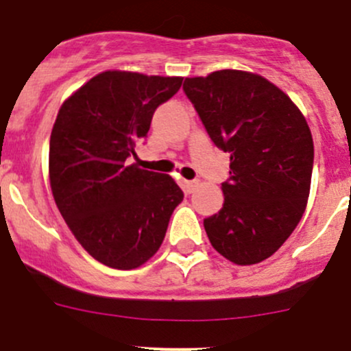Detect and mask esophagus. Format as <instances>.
Wrapping results in <instances>:
<instances>
[{
  "label": "esophagus",
  "instance_id": "esophagus-1",
  "mask_svg": "<svg viewBox=\"0 0 351 351\" xmlns=\"http://www.w3.org/2000/svg\"><path fill=\"white\" fill-rule=\"evenodd\" d=\"M197 185H198L197 180H185V182H183V186H185L186 193H192L193 190H195Z\"/></svg>",
  "mask_w": 351,
  "mask_h": 351
}]
</instances>
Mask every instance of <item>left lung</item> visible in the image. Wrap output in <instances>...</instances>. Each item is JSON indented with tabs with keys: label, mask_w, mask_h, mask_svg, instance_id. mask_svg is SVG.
Wrapping results in <instances>:
<instances>
[{
	"label": "left lung",
	"mask_w": 351,
	"mask_h": 351,
	"mask_svg": "<svg viewBox=\"0 0 351 351\" xmlns=\"http://www.w3.org/2000/svg\"><path fill=\"white\" fill-rule=\"evenodd\" d=\"M183 91L212 143L231 154L224 205L204 219L208 241L232 263H260L306 210L314 162L309 125L280 88L246 71L185 77Z\"/></svg>",
	"instance_id": "obj_1"
}]
</instances>
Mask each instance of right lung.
Masks as SVG:
<instances>
[{"label":"right lung","mask_w":351,"mask_h":351,"mask_svg":"<svg viewBox=\"0 0 351 351\" xmlns=\"http://www.w3.org/2000/svg\"><path fill=\"white\" fill-rule=\"evenodd\" d=\"M183 77L105 71L62 104L49 146L56 205L74 238L100 263L132 270L159 250L183 192L141 169L136 144Z\"/></svg>","instance_id":"add662e5"}]
</instances>
